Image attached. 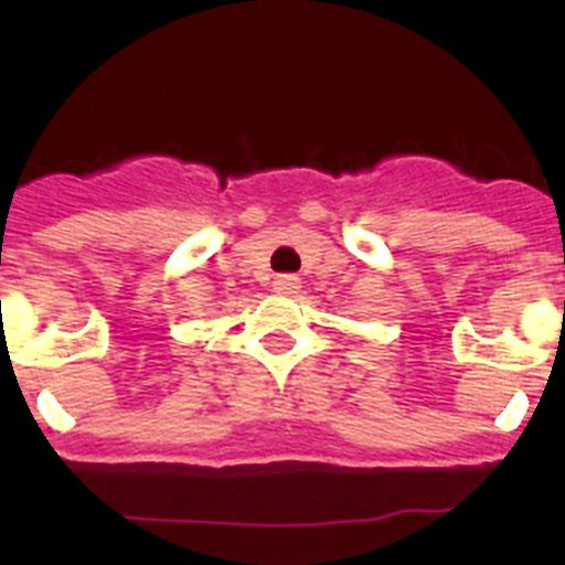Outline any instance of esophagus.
I'll return each mask as SVG.
<instances>
[{
    "label": "esophagus",
    "mask_w": 565,
    "mask_h": 565,
    "mask_svg": "<svg viewBox=\"0 0 565 565\" xmlns=\"http://www.w3.org/2000/svg\"><path fill=\"white\" fill-rule=\"evenodd\" d=\"M274 291L291 297V294L299 291V277H294V274H279V277H274Z\"/></svg>",
    "instance_id": "34e87169"
}]
</instances>
